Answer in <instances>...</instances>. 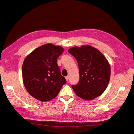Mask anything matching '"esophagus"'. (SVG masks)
Here are the masks:
<instances>
[{"label": "esophagus", "mask_w": 134, "mask_h": 134, "mask_svg": "<svg viewBox=\"0 0 134 134\" xmlns=\"http://www.w3.org/2000/svg\"><path fill=\"white\" fill-rule=\"evenodd\" d=\"M65 79H66V81H68L69 80V77H68V76H66V77H65Z\"/></svg>", "instance_id": "34e87169"}]
</instances>
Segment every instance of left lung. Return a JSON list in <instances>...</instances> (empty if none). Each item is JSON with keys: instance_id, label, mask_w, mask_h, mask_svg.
<instances>
[{"instance_id": "1", "label": "left lung", "mask_w": 134, "mask_h": 134, "mask_svg": "<svg viewBox=\"0 0 134 134\" xmlns=\"http://www.w3.org/2000/svg\"><path fill=\"white\" fill-rule=\"evenodd\" d=\"M68 52L79 65L80 80L71 86L76 94L86 100L100 96L107 87L111 76V67L106 58L90 45L71 47Z\"/></svg>"}]
</instances>
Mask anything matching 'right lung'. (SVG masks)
<instances>
[{
  "label": "right lung",
  "mask_w": 134,
  "mask_h": 134,
  "mask_svg": "<svg viewBox=\"0 0 134 134\" xmlns=\"http://www.w3.org/2000/svg\"><path fill=\"white\" fill-rule=\"evenodd\" d=\"M63 52L62 47L46 44L36 48L24 60L22 67L23 84L35 98L42 102L51 100L66 83L57 63Z\"/></svg>",
  "instance_id": "1"
}]
</instances>
